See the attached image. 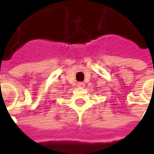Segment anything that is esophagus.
<instances>
[{"label": "esophagus", "mask_w": 154, "mask_h": 154, "mask_svg": "<svg viewBox=\"0 0 154 154\" xmlns=\"http://www.w3.org/2000/svg\"><path fill=\"white\" fill-rule=\"evenodd\" d=\"M84 86H85V84L83 82H78L77 83V87H83Z\"/></svg>", "instance_id": "1"}]
</instances>
